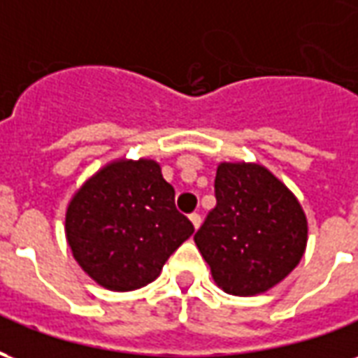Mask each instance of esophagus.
Returning a JSON list of instances; mask_svg holds the SVG:
<instances>
[{"label": "esophagus", "instance_id": "34e87169", "mask_svg": "<svg viewBox=\"0 0 358 358\" xmlns=\"http://www.w3.org/2000/svg\"><path fill=\"white\" fill-rule=\"evenodd\" d=\"M189 220H192V224H194L195 230H197V228L201 226V217H199L197 213H194V215H189Z\"/></svg>", "mask_w": 358, "mask_h": 358}]
</instances>
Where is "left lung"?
<instances>
[{"label": "left lung", "instance_id": "8db88e82", "mask_svg": "<svg viewBox=\"0 0 358 358\" xmlns=\"http://www.w3.org/2000/svg\"><path fill=\"white\" fill-rule=\"evenodd\" d=\"M217 207L194 241L222 292L261 295L301 263L307 215L289 187L259 163H218Z\"/></svg>", "mask_w": 358, "mask_h": 358}]
</instances>
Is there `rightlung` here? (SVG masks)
<instances>
[{"instance_id":"right-lung-1","label":"right lung","mask_w":358,"mask_h":358,"mask_svg":"<svg viewBox=\"0 0 358 358\" xmlns=\"http://www.w3.org/2000/svg\"><path fill=\"white\" fill-rule=\"evenodd\" d=\"M192 234L153 159L109 161L66 203L65 238L74 261L110 292L151 284Z\"/></svg>"}]
</instances>
